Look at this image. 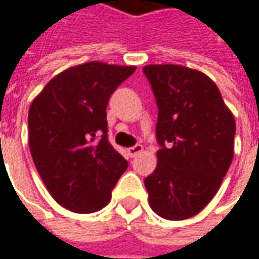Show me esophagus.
<instances>
[{
    "instance_id": "esophagus-1",
    "label": "esophagus",
    "mask_w": 259,
    "mask_h": 259,
    "mask_svg": "<svg viewBox=\"0 0 259 259\" xmlns=\"http://www.w3.org/2000/svg\"><path fill=\"white\" fill-rule=\"evenodd\" d=\"M142 151H143V146H142V145H135V146H132V148L127 149V155H129L130 158H135V156H138Z\"/></svg>"
}]
</instances>
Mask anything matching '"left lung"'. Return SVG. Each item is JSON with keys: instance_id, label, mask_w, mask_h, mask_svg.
Wrapping results in <instances>:
<instances>
[{"instance_id": "obj_1", "label": "left lung", "mask_w": 259, "mask_h": 259, "mask_svg": "<svg viewBox=\"0 0 259 259\" xmlns=\"http://www.w3.org/2000/svg\"><path fill=\"white\" fill-rule=\"evenodd\" d=\"M158 106V165L145 187L152 210L168 220L193 218L218 193L233 158L236 123L206 73L181 65H148Z\"/></svg>"}]
</instances>
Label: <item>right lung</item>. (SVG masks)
Listing matches in <instances>:
<instances>
[{"label":"right lung","mask_w":259,"mask_h":259,"mask_svg":"<svg viewBox=\"0 0 259 259\" xmlns=\"http://www.w3.org/2000/svg\"><path fill=\"white\" fill-rule=\"evenodd\" d=\"M135 66L88 62L51 79L28 110V146L51 196L75 213L107 206L127 161L107 139L108 100Z\"/></svg>","instance_id":"add662e5"}]
</instances>
